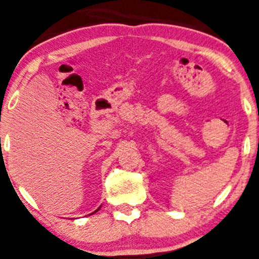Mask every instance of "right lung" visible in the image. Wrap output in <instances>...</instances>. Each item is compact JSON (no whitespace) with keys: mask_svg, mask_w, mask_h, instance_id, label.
Instances as JSON below:
<instances>
[{"mask_svg":"<svg viewBox=\"0 0 259 259\" xmlns=\"http://www.w3.org/2000/svg\"><path fill=\"white\" fill-rule=\"evenodd\" d=\"M98 210H100V207H98V209H97V210H96V211H98ZM96 211H93V212H92V214H95V212H96Z\"/></svg>","mask_w":259,"mask_h":259,"instance_id":"right-lung-1","label":"right lung"}]
</instances>
